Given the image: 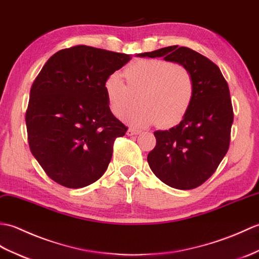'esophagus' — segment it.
Returning <instances> with one entry per match:
<instances>
[{"mask_svg":"<svg viewBox=\"0 0 259 259\" xmlns=\"http://www.w3.org/2000/svg\"><path fill=\"white\" fill-rule=\"evenodd\" d=\"M141 133V131L140 130H135V128H130L128 131H127V134L128 136H133V135H137V134H140Z\"/></svg>","mask_w":259,"mask_h":259,"instance_id":"34e87169","label":"esophagus"}]
</instances>
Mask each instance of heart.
I'll return each mask as SVG.
<instances>
[{
	"label": "heart",
	"instance_id": "obj_1",
	"mask_svg": "<svg viewBox=\"0 0 259 259\" xmlns=\"http://www.w3.org/2000/svg\"><path fill=\"white\" fill-rule=\"evenodd\" d=\"M125 84L118 74H112L104 83V92L111 112L117 117L130 114L126 120L135 126L157 124L167 128L178 124L194 100L195 86L186 67L174 63L147 59L137 61L124 72Z\"/></svg>",
	"mask_w": 259,
	"mask_h": 259
}]
</instances>
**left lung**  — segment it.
Masks as SVG:
<instances>
[{
  "instance_id": "8db88e82",
  "label": "left lung",
  "mask_w": 259,
  "mask_h": 259,
  "mask_svg": "<svg viewBox=\"0 0 259 259\" xmlns=\"http://www.w3.org/2000/svg\"><path fill=\"white\" fill-rule=\"evenodd\" d=\"M139 56L164 57L192 74L195 93L191 107L178 125L154 132L156 146L147 162L166 185L196 188L214 174L228 151L234 120L228 84L215 63L188 48L173 45Z\"/></svg>"
}]
</instances>
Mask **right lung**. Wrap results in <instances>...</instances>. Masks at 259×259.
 <instances>
[{
	"instance_id": "1",
	"label": "right lung",
	"mask_w": 259,
	"mask_h": 259,
	"mask_svg": "<svg viewBox=\"0 0 259 259\" xmlns=\"http://www.w3.org/2000/svg\"><path fill=\"white\" fill-rule=\"evenodd\" d=\"M131 59L76 45L51 56L34 81L25 115L28 145L60 185L85 187L107 169L114 141L127 127L108 107L104 83Z\"/></svg>"
}]
</instances>
